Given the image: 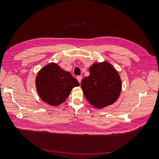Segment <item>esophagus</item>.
Segmentation results:
<instances>
[{
    "instance_id": "esophagus-1",
    "label": "esophagus",
    "mask_w": 159,
    "mask_h": 159,
    "mask_svg": "<svg viewBox=\"0 0 159 159\" xmlns=\"http://www.w3.org/2000/svg\"><path fill=\"white\" fill-rule=\"evenodd\" d=\"M77 80H78V81H79V83L80 84L81 83V80H82V77L81 76H78L77 77Z\"/></svg>"
}]
</instances>
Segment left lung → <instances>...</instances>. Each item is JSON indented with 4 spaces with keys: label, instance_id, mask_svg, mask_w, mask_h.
<instances>
[{
    "label": "left lung",
    "instance_id": "obj_1",
    "mask_svg": "<svg viewBox=\"0 0 159 159\" xmlns=\"http://www.w3.org/2000/svg\"><path fill=\"white\" fill-rule=\"evenodd\" d=\"M90 75L81 82L85 98L98 109L115 103L121 91V80L113 66L103 61L93 64L89 68Z\"/></svg>",
    "mask_w": 159,
    "mask_h": 159
}]
</instances>
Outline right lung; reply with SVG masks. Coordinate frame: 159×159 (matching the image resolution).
<instances>
[{"mask_svg": "<svg viewBox=\"0 0 159 159\" xmlns=\"http://www.w3.org/2000/svg\"><path fill=\"white\" fill-rule=\"evenodd\" d=\"M80 84L68 71L55 63L44 66L36 78L37 92L42 101L52 106L64 102L71 91Z\"/></svg>", "mask_w": 159, "mask_h": 159, "instance_id": "add662e5", "label": "right lung"}]
</instances>
